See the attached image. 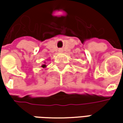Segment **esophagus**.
<instances>
[{
  "instance_id": "obj_1",
  "label": "esophagus",
  "mask_w": 123,
  "mask_h": 123,
  "mask_svg": "<svg viewBox=\"0 0 123 123\" xmlns=\"http://www.w3.org/2000/svg\"><path fill=\"white\" fill-rule=\"evenodd\" d=\"M59 52H62V51H63V50H62V49H59Z\"/></svg>"
}]
</instances>
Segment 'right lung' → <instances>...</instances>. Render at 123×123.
<instances>
[{
  "mask_svg": "<svg viewBox=\"0 0 123 123\" xmlns=\"http://www.w3.org/2000/svg\"><path fill=\"white\" fill-rule=\"evenodd\" d=\"M46 66L45 64H43V65H42V68H45Z\"/></svg>",
  "mask_w": 123,
  "mask_h": 123,
  "instance_id": "add662e5",
  "label": "right lung"
}]
</instances>
